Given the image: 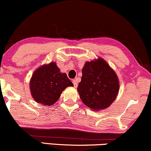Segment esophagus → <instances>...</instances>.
<instances>
[{
  "label": "esophagus",
  "mask_w": 151,
  "mask_h": 151,
  "mask_svg": "<svg viewBox=\"0 0 151 151\" xmlns=\"http://www.w3.org/2000/svg\"><path fill=\"white\" fill-rule=\"evenodd\" d=\"M73 83L74 87H75V88H77V87H78V83H77V81H76V80H73Z\"/></svg>",
  "instance_id": "34e87169"
}]
</instances>
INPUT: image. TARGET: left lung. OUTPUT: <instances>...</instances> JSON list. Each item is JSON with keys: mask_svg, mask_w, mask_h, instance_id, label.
Wrapping results in <instances>:
<instances>
[{"mask_svg": "<svg viewBox=\"0 0 151 151\" xmlns=\"http://www.w3.org/2000/svg\"><path fill=\"white\" fill-rule=\"evenodd\" d=\"M82 73L77 90L83 103L94 111L109 107L119 90V82L114 70L105 60L97 58L86 62Z\"/></svg>", "mask_w": 151, "mask_h": 151, "instance_id": "1", "label": "left lung"}]
</instances>
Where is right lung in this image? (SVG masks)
<instances>
[{"label": "right lung", "mask_w": 151, "mask_h": 151, "mask_svg": "<svg viewBox=\"0 0 151 151\" xmlns=\"http://www.w3.org/2000/svg\"><path fill=\"white\" fill-rule=\"evenodd\" d=\"M73 86V84L66 74L60 71L56 62L39 67L35 70L29 81L33 99L37 103L45 106L54 104L65 88Z\"/></svg>", "instance_id": "obj_1"}]
</instances>
